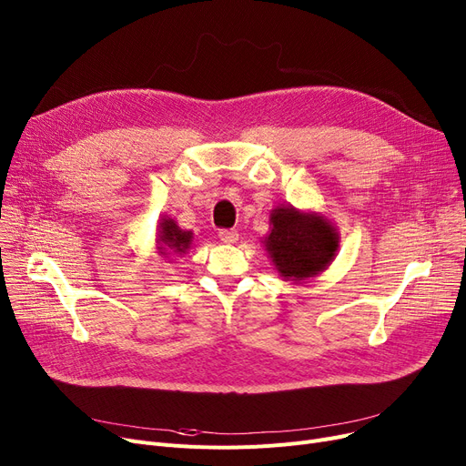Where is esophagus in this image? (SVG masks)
Here are the masks:
<instances>
[{"label":"esophagus","mask_w":466,"mask_h":466,"mask_svg":"<svg viewBox=\"0 0 466 466\" xmlns=\"http://www.w3.org/2000/svg\"><path fill=\"white\" fill-rule=\"evenodd\" d=\"M238 230H234V228H223V230H218V238H220V241L223 243H236L238 241Z\"/></svg>","instance_id":"obj_1"}]
</instances>
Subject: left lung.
I'll use <instances>...</instances> for the list:
<instances>
[{
	"instance_id": "8db88e82",
	"label": "left lung",
	"mask_w": 466,
	"mask_h": 466,
	"mask_svg": "<svg viewBox=\"0 0 466 466\" xmlns=\"http://www.w3.org/2000/svg\"><path fill=\"white\" fill-rule=\"evenodd\" d=\"M270 234L264 248L281 278L302 281L313 278L336 257L339 236L329 218L281 206L270 213Z\"/></svg>"
}]
</instances>
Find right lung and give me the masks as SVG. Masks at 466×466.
<instances>
[{
    "label": "right lung",
    "mask_w": 466,
    "mask_h": 466,
    "mask_svg": "<svg viewBox=\"0 0 466 466\" xmlns=\"http://www.w3.org/2000/svg\"><path fill=\"white\" fill-rule=\"evenodd\" d=\"M158 251L160 255H183L192 243V232L181 230L174 218L164 217L158 227Z\"/></svg>",
    "instance_id": "obj_1"
}]
</instances>
